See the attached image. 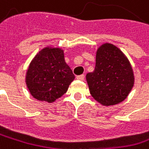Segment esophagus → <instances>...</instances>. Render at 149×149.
Segmentation results:
<instances>
[{"label": "esophagus", "instance_id": "obj_1", "mask_svg": "<svg viewBox=\"0 0 149 149\" xmlns=\"http://www.w3.org/2000/svg\"><path fill=\"white\" fill-rule=\"evenodd\" d=\"M76 79H77V80H80V81H83V80H84V74L77 75V76H76Z\"/></svg>", "mask_w": 149, "mask_h": 149}]
</instances>
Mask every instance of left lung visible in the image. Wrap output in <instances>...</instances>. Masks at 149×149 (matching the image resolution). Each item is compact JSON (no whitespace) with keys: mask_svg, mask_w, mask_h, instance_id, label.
I'll return each instance as SVG.
<instances>
[{"mask_svg":"<svg viewBox=\"0 0 149 149\" xmlns=\"http://www.w3.org/2000/svg\"><path fill=\"white\" fill-rule=\"evenodd\" d=\"M86 80L90 94L103 105L124 101L134 83V71L125 54L112 44L105 43L97 51L95 70Z\"/></svg>","mask_w":149,"mask_h":149,"instance_id":"left-lung-1","label":"left lung"}]
</instances>
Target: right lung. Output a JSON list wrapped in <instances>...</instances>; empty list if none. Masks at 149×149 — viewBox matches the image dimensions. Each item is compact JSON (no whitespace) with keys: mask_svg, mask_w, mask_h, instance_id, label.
Returning <instances> with one entry per match:
<instances>
[{"mask_svg":"<svg viewBox=\"0 0 149 149\" xmlns=\"http://www.w3.org/2000/svg\"><path fill=\"white\" fill-rule=\"evenodd\" d=\"M74 75L66 63L64 51L45 47L31 61L26 73V85L31 96L52 103L67 92Z\"/></svg>","mask_w":149,"mask_h":149,"instance_id":"1","label":"right lung"}]
</instances>
